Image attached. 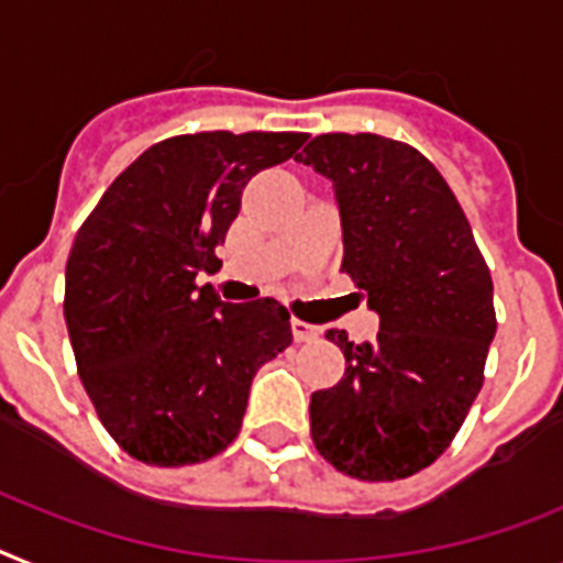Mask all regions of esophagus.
<instances>
[{
    "label": "esophagus",
    "instance_id": "1",
    "mask_svg": "<svg viewBox=\"0 0 563 563\" xmlns=\"http://www.w3.org/2000/svg\"><path fill=\"white\" fill-rule=\"evenodd\" d=\"M291 334H295L297 343H311V340L320 338V329H318V325L306 323V320L291 318Z\"/></svg>",
    "mask_w": 563,
    "mask_h": 563
}]
</instances>
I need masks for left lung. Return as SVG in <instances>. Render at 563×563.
<instances>
[{"label": "left lung", "instance_id": "left-lung-1", "mask_svg": "<svg viewBox=\"0 0 563 563\" xmlns=\"http://www.w3.org/2000/svg\"><path fill=\"white\" fill-rule=\"evenodd\" d=\"M297 163L332 179L352 274L380 332L352 343L338 386L314 391L311 441L343 475L409 478L450 446L478 398L495 338L493 277L446 179L412 145L320 134Z\"/></svg>", "mask_w": 563, "mask_h": 563}]
</instances>
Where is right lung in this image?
I'll return each mask as SVG.
<instances>
[{
	"label": "right lung",
	"instance_id": "right-lung-1",
	"mask_svg": "<svg viewBox=\"0 0 563 563\" xmlns=\"http://www.w3.org/2000/svg\"><path fill=\"white\" fill-rule=\"evenodd\" d=\"M306 143L295 131H202L163 140L113 179L65 266V323L102 427L151 466L200 464L240 432L263 363L291 343L272 297L225 303L200 272L245 183Z\"/></svg>",
	"mask_w": 563,
	"mask_h": 563
}]
</instances>
